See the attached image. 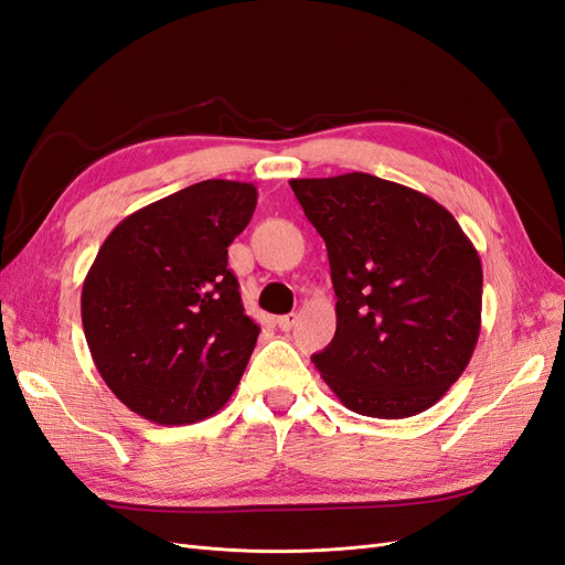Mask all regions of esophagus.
Here are the masks:
<instances>
[{
    "instance_id": "34e87169",
    "label": "esophagus",
    "mask_w": 565,
    "mask_h": 565,
    "mask_svg": "<svg viewBox=\"0 0 565 565\" xmlns=\"http://www.w3.org/2000/svg\"><path fill=\"white\" fill-rule=\"evenodd\" d=\"M297 313H285V316H280L276 322H278V328L282 330V332H289L295 328V322H297Z\"/></svg>"
}]
</instances>
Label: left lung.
Listing matches in <instances>:
<instances>
[{"mask_svg":"<svg viewBox=\"0 0 565 565\" xmlns=\"http://www.w3.org/2000/svg\"><path fill=\"white\" fill-rule=\"evenodd\" d=\"M328 247L337 332L313 355L324 384L365 417L436 405L481 334L483 268L455 216L413 188L351 172L292 179Z\"/></svg>","mask_w":565,"mask_h":565,"instance_id":"left-lung-1","label":"left lung"}]
</instances>
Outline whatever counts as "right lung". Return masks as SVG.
Instances as JSON below:
<instances>
[{
  "label": "right lung",
  "mask_w": 565,
  "mask_h": 565,
  "mask_svg": "<svg viewBox=\"0 0 565 565\" xmlns=\"http://www.w3.org/2000/svg\"><path fill=\"white\" fill-rule=\"evenodd\" d=\"M256 188L207 179L129 214L82 285V324L115 396L148 422L212 417L233 396L259 324L228 268Z\"/></svg>",
  "instance_id": "obj_1"
}]
</instances>
